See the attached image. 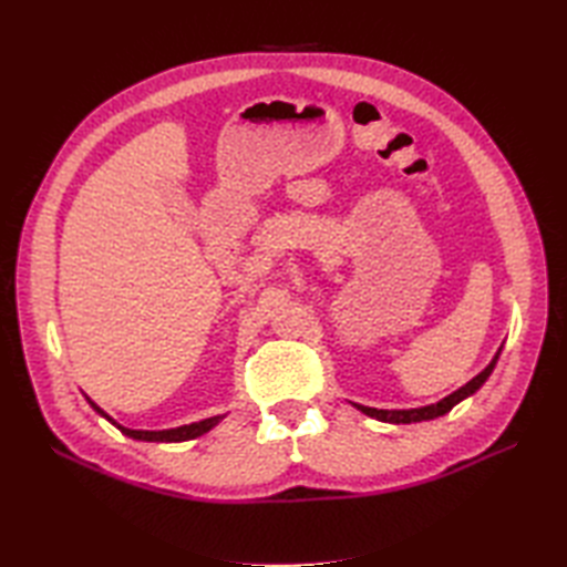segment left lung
<instances>
[{
  "label": "left lung",
  "instance_id": "8db88e82",
  "mask_svg": "<svg viewBox=\"0 0 567 567\" xmlns=\"http://www.w3.org/2000/svg\"><path fill=\"white\" fill-rule=\"evenodd\" d=\"M499 353H502V346L499 351L495 353V358L489 360V365L480 372V375H475L470 382H465L461 390L451 392L449 396H443L441 402L436 404H429V406H416V409H375V406H363V404H353L355 409H360V412L378 419V421H388V424H414V421H431V419H439L443 414H449L451 409L455 404H461L463 400H467V396H473L483 384L487 382V378L492 375V370H495L497 360H499Z\"/></svg>",
  "mask_w": 567,
  "mask_h": 567
}]
</instances>
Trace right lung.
<instances>
[{
  "instance_id": "right-lung-1",
  "label": "right lung",
  "mask_w": 567,
  "mask_h": 567,
  "mask_svg": "<svg viewBox=\"0 0 567 567\" xmlns=\"http://www.w3.org/2000/svg\"><path fill=\"white\" fill-rule=\"evenodd\" d=\"M87 396V394H84ZM87 402H90V406L94 409V412H97L100 416H104L106 421H110V424H114L118 431L124 433V436H128V439H136V441H158V443H179V441H192V439H197V436H202V433H207V431H212L216 424H219V421L226 416V414H219V416H209V419H202V421H195V424H185V426H177V429H163V431H136V429H126V426H122V424H116V421L104 412L102 406H97L94 404L90 396H87Z\"/></svg>"
}]
</instances>
